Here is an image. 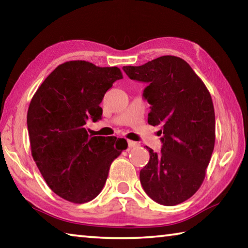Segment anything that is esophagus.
<instances>
[{
  "label": "esophagus",
  "mask_w": 248,
  "mask_h": 248,
  "mask_svg": "<svg viewBox=\"0 0 248 248\" xmlns=\"http://www.w3.org/2000/svg\"><path fill=\"white\" fill-rule=\"evenodd\" d=\"M128 146H129L130 149H132V148H137V146H139V143H138V142L131 141V140H128Z\"/></svg>",
  "instance_id": "obj_1"
}]
</instances>
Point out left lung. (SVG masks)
I'll return each instance as SVG.
<instances>
[{
  "instance_id": "8db88e82",
  "label": "left lung",
  "mask_w": 248,
  "mask_h": 248,
  "mask_svg": "<svg viewBox=\"0 0 248 248\" xmlns=\"http://www.w3.org/2000/svg\"><path fill=\"white\" fill-rule=\"evenodd\" d=\"M134 81L148 84V123L161 125L162 150L150 152L140 171L144 191L155 202L175 205L202 184L215 148L216 117L209 91L186 61L163 56L140 66H124Z\"/></svg>"
}]
</instances>
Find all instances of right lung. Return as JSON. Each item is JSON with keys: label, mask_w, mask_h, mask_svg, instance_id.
<instances>
[{"label": "right lung", "mask_w": 248, "mask_h": 248, "mask_svg": "<svg viewBox=\"0 0 248 248\" xmlns=\"http://www.w3.org/2000/svg\"><path fill=\"white\" fill-rule=\"evenodd\" d=\"M120 78L117 66L69 61L48 75L29 104L33 161L50 189L71 202H89L97 197L111 162L128 146L124 139L93 137L85 128L87 120L102 119L99 104Z\"/></svg>", "instance_id": "add662e5"}]
</instances>
